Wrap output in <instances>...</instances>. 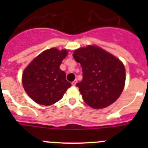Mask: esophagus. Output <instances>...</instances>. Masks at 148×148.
Segmentation results:
<instances>
[{"mask_svg":"<svg viewBox=\"0 0 148 148\" xmlns=\"http://www.w3.org/2000/svg\"><path fill=\"white\" fill-rule=\"evenodd\" d=\"M76 83H77V80L73 81V82H72V85H73V86H75V84H76Z\"/></svg>","mask_w":148,"mask_h":148,"instance_id":"1","label":"esophagus"}]
</instances>
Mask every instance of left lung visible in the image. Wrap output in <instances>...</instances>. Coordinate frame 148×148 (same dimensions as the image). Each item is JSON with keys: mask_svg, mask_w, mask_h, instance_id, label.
Instances as JSON below:
<instances>
[{"mask_svg": "<svg viewBox=\"0 0 148 148\" xmlns=\"http://www.w3.org/2000/svg\"><path fill=\"white\" fill-rule=\"evenodd\" d=\"M73 56L82 67L83 79L76 86L84 102L94 109L115 102L125 83V69L120 60L95 46L76 49Z\"/></svg>", "mask_w": 148, "mask_h": 148, "instance_id": "left-lung-1", "label": "left lung"}]
</instances>
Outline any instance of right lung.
I'll return each instance as SVG.
<instances>
[{
    "label": "right lung",
    "mask_w": 148,
    "mask_h": 148,
    "mask_svg": "<svg viewBox=\"0 0 148 148\" xmlns=\"http://www.w3.org/2000/svg\"><path fill=\"white\" fill-rule=\"evenodd\" d=\"M66 55V49H47L37 56L23 71V88L34 101L42 105H52L62 99L71 87L65 73L59 68Z\"/></svg>",
    "instance_id": "add662e5"
}]
</instances>
